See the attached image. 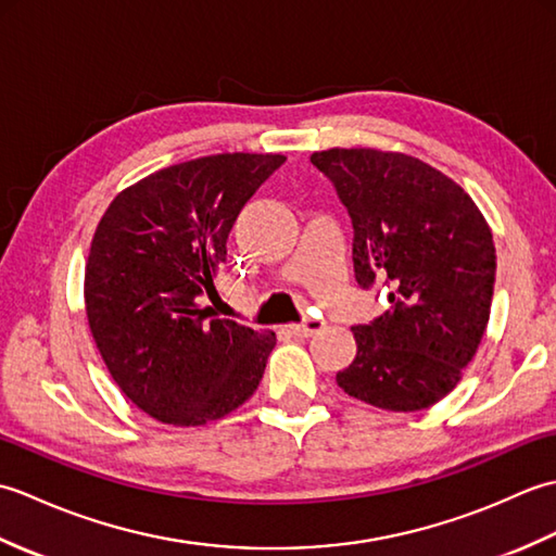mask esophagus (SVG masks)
<instances>
[{
  "label": "esophagus",
  "mask_w": 556,
  "mask_h": 556,
  "mask_svg": "<svg viewBox=\"0 0 556 556\" xmlns=\"http://www.w3.org/2000/svg\"><path fill=\"white\" fill-rule=\"evenodd\" d=\"M323 327H325V320H317V317H305L301 325H291V334H296L301 339H308L315 332H320Z\"/></svg>",
  "instance_id": "obj_1"
}]
</instances>
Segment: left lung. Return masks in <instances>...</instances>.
Here are the masks:
<instances>
[{
	"label": "left lung",
	"mask_w": 556,
	"mask_h": 556,
	"mask_svg": "<svg viewBox=\"0 0 556 556\" xmlns=\"http://www.w3.org/2000/svg\"><path fill=\"white\" fill-rule=\"evenodd\" d=\"M311 162L353 224V271L389 289L392 308L353 327L356 358L337 384L365 404L430 408L458 384L490 320L492 231L464 188L404 152L332 148Z\"/></svg>",
	"instance_id": "8db88e82"
}]
</instances>
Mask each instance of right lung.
<instances>
[{
  "label": "right lung",
  "mask_w": 556,
  "mask_h": 556,
  "mask_svg": "<svg viewBox=\"0 0 556 556\" xmlns=\"http://www.w3.org/2000/svg\"><path fill=\"white\" fill-rule=\"evenodd\" d=\"M285 155L224 152L124 188L86 263V315L112 380L160 422L195 428L253 396L275 332L200 308L241 207Z\"/></svg>",
  "instance_id": "obj_1"
}]
</instances>
